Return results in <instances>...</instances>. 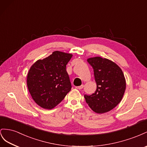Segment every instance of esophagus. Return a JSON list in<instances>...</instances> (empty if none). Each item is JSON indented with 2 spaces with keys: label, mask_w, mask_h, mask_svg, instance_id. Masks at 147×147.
Instances as JSON below:
<instances>
[{
  "label": "esophagus",
  "mask_w": 147,
  "mask_h": 147,
  "mask_svg": "<svg viewBox=\"0 0 147 147\" xmlns=\"http://www.w3.org/2000/svg\"><path fill=\"white\" fill-rule=\"evenodd\" d=\"M83 87H84V86H83V85H81V86H80L76 87V89H82V88H83Z\"/></svg>",
  "instance_id": "34e87169"
}]
</instances>
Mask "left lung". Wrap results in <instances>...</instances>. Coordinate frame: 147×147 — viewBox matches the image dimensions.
Masks as SVG:
<instances>
[{
    "mask_svg": "<svg viewBox=\"0 0 147 147\" xmlns=\"http://www.w3.org/2000/svg\"><path fill=\"white\" fill-rule=\"evenodd\" d=\"M87 61L93 68L97 89L93 94L84 95L86 102L98 114L110 111L121 101L126 87L123 71L105 58L92 57Z\"/></svg>",
    "mask_w": 147,
    "mask_h": 147,
    "instance_id": "obj_1",
    "label": "left lung"
}]
</instances>
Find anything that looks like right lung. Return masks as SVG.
I'll return each instance as SVG.
<instances>
[{"label":"right lung","mask_w":147,"mask_h":147,"mask_svg":"<svg viewBox=\"0 0 147 147\" xmlns=\"http://www.w3.org/2000/svg\"><path fill=\"white\" fill-rule=\"evenodd\" d=\"M72 57L71 53L55 51L31 66L27 86L32 99L40 107L47 110L55 108L71 90L66 67Z\"/></svg>","instance_id":"add662e5"}]
</instances>
